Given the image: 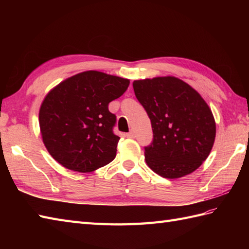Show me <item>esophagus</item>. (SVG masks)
<instances>
[{
  "instance_id": "obj_1",
  "label": "esophagus",
  "mask_w": 249,
  "mask_h": 249,
  "mask_svg": "<svg viewBox=\"0 0 249 249\" xmlns=\"http://www.w3.org/2000/svg\"><path fill=\"white\" fill-rule=\"evenodd\" d=\"M126 137H127V138H135V134H134V131H129L128 134H126Z\"/></svg>"
}]
</instances>
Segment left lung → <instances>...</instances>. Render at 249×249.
<instances>
[{"label": "left lung", "instance_id": "obj_1", "mask_svg": "<svg viewBox=\"0 0 249 249\" xmlns=\"http://www.w3.org/2000/svg\"><path fill=\"white\" fill-rule=\"evenodd\" d=\"M133 87L153 129V142L144 147L146 165L171 179L197 170L210 155L216 136L214 116L205 100L173 76L135 80Z\"/></svg>", "mask_w": 249, "mask_h": 249}]
</instances>
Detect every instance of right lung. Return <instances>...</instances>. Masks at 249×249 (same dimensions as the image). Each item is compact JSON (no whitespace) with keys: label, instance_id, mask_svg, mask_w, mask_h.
Wrapping results in <instances>:
<instances>
[{"label":"right lung","instance_id":"add662e5","mask_svg":"<svg viewBox=\"0 0 249 249\" xmlns=\"http://www.w3.org/2000/svg\"><path fill=\"white\" fill-rule=\"evenodd\" d=\"M128 79L88 71L65 79L46 95L39 127L49 154L63 167L87 173L114 160L120 137L108 109L124 94Z\"/></svg>","mask_w":249,"mask_h":249}]
</instances>
